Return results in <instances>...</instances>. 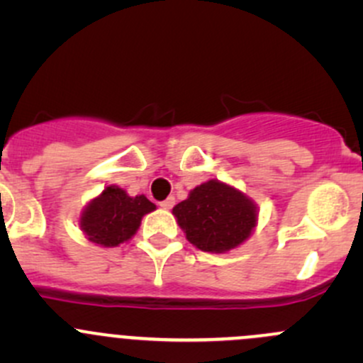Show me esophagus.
<instances>
[{"label":"esophagus","instance_id":"obj_1","mask_svg":"<svg viewBox=\"0 0 363 363\" xmlns=\"http://www.w3.org/2000/svg\"><path fill=\"white\" fill-rule=\"evenodd\" d=\"M174 203H175L174 196H168V199L163 200V202H161L160 205H161V208H164V211H170V208L174 207Z\"/></svg>","mask_w":363,"mask_h":363}]
</instances>
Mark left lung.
Here are the masks:
<instances>
[{"mask_svg":"<svg viewBox=\"0 0 363 363\" xmlns=\"http://www.w3.org/2000/svg\"><path fill=\"white\" fill-rule=\"evenodd\" d=\"M186 239L205 252H228L246 242L258 225V207L240 189L211 179L172 208Z\"/></svg>","mask_w":363,"mask_h":363,"instance_id":"left-lung-1","label":"left lung"}]
</instances>
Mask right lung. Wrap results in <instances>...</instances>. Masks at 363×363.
<instances>
[{
  "mask_svg": "<svg viewBox=\"0 0 363 363\" xmlns=\"http://www.w3.org/2000/svg\"><path fill=\"white\" fill-rule=\"evenodd\" d=\"M156 205L145 195L130 196L126 189L111 184L84 207L79 226L89 242L100 247H117L137 233L142 218Z\"/></svg>",
  "mask_w": 363,
  "mask_h": 363,
  "instance_id": "right-lung-1",
  "label": "right lung"
}]
</instances>
